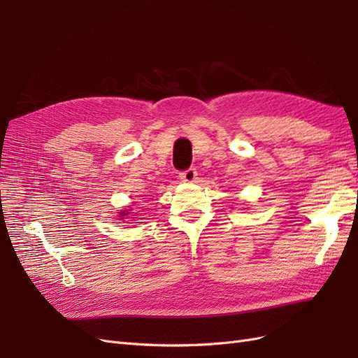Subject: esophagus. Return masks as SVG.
<instances>
[{"label":"esophagus","instance_id":"1","mask_svg":"<svg viewBox=\"0 0 358 358\" xmlns=\"http://www.w3.org/2000/svg\"><path fill=\"white\" fill-rule=\"evenodd\" d=\"M196 176H197V171H196V169H192V167L179 173V178L183 182H194V180H196Z\"/></svg>","mask_w":358,"mask_h":358}]
</instances>
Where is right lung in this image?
<instances>
[{
    "instance_id": "right-lung-1",
    "label": "right lung",
    "mask_w": 358,
    "mask_h": 358,
    "mask_svg": "<svg viewBox=\"0 0 358 358\" xmlns=\"http://www.w3.org/2000/svg\"><path fill=\"white\" fill-rule=\"evenodd\" d=\"M122 216H124V215H122Z\"/></svg>"
}]
</instances>
